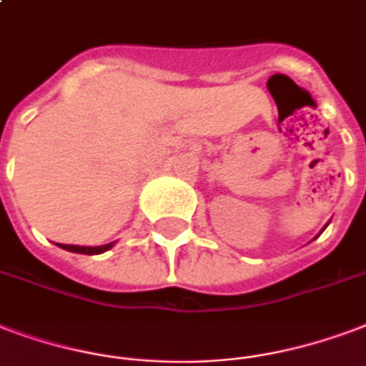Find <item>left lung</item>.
<instances>
[{
  "instance_id": "left-lung-1",
  "label": "left lung",
  "mask_w": 366,
  "mask_h": 366,
  "mask_svg": "<svg viewBox=\"0 0 366 366\" xmlns=\"http://www.w3.org/2000/svg\"><path fill=\"white\" fill-rule=\"evenodd\" d=\"M325 228H326V227H325ZM320 232H322V230H320Z\"/></svg>"
}]
</instances>
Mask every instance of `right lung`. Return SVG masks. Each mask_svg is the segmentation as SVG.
Masks as SVG:
<instances>
[{"label": "right lung", "instance_id": "1", "mask_svg": "<svg viewBox=\"0 0 366 366\" xmlns=\"http://www.w3.org/2000/svg\"><path fill=\"white\" fill-rule=\"evenodd\" d=\"M59 247L66 251H72V253H82V255H99V253H105L107 249H111L115 242H111V244H105V245H66V244H57Z\"/></svg>", "mask_w": 366, "mask_h": 366}]
</instances>
